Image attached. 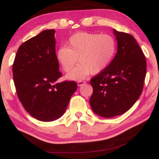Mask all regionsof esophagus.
I'll use <instances>...</instances> for the list:
<instances>
[{"label":"esophagus","instance_id":"obj_1","mask_svg":"<svg viewBox=\"0 0 159 159\" xmlns=\"http://www.w3.org/2000/svg\"><path fill=\"white\" fill-rule=\"evenodd\" d=\"M85 83H86V82H85L84 81H78L77 82V84H78V87H80V86L83 85L84 84H85Z\"/></svg>","mask_w":159,"mask_h":159}]
</instances>
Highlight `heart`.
I'll list each match as a JSON object with an SVG mask.
<instances>
[{"label":"heart","mask_w":159,"mask_h":159,"mask_svg":"<svg viewBox=\"0 0 159 159\" xmlns=\"http://www.w3.org/2000/svg\"><path fill=\"white\" fill-rule=\"evenodd\" d=\"M117 43L109 34L79 32L69 38L66 47H61L56 58L62 69L69 72L78 60L79 64L66 77L71 80L84 79L90 73L96 75L105 70L114 59Z\"/></svg>","instance_id":"b5f03b06"}]
</instances>
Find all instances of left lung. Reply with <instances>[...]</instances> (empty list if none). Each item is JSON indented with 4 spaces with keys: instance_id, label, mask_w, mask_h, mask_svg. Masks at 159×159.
<instances>
[{
    "instance_id": "1",
    "label": "left lung",
    "mask_w": 159,
    "mask_h": 159,
    "mask_svg": "<svg viewBox=\"0 0 159 159\" xmlns=\"http://www.w3.org/2000/svg\"><path fill=\"white\" fill-rule=\"evenodd\" d=\"M117 42L114 59L103 72L90 80V98L95 114L105 118L121 115L140 97L147 73V62L134 36L114 29Z\"/></svg>"
}]
</instances>
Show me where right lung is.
I'll return each mask as SVG.
<instances>
[{"instance_id": "right-lung-1", "label": "right lung", "mask_w": 159, "mask_h": 159, "mask_svg": "<svg viewBox=\"0 0 159 159\" xmlns=\"http://www.w3.org/2000/svg\"><path fill=\"white\" fill-rule=\"evenodd\" d=\"M54 30H45L20 45L12 65L16 93L27 112L36 119L50 122L64 114L75 81L57 82L62 76L55 52Z\"/></svg>"}]
</instances>
